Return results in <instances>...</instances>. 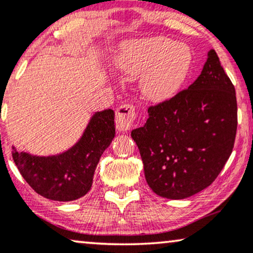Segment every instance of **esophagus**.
I'll use <instances>...</instances> for the list:
<instances>
[{
  "mask_svg": "<svg viewBox=\"0 0 253 253\" xmlns=\"http://www.w3.org/2000/svg\"><path fill=\"white\" fill-rule=\"evenodd\" d=\"M134 119H136V109H134L132 105L126 103V105L121 106L116 110V129L120 132H126L133 126Z\"/></svg>",
  "mask_w": 253,
  "mask_h": 253,
  "instance_id": "obj_1",
  "label": "esophagus"
}]
</instances>
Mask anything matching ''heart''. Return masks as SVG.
Here are the masks:
<instances>
[{
    "instance_id": "b5f03b06",
    "label": "heart",
    "mask_w": 253,
    "mask_h": 253,
    "mask_svg": "<svg viewBox=\"0 0 253 253\" xmlns=\"http://www.w3.org/2000/svg\"><path fill=\"white\" fill-rule=\"evenodd\" d=\"M192 65L191 49L164 37L126 42L117 58V67L124 74H144L140 89L153 102H165L177 95L188 82Z\"/></svg>"
}]
</instances>
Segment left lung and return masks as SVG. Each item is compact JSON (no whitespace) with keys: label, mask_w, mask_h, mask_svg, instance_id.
I'll use <instances>...</instances> for the list:
<instances>
[{"label":"left lung","mask_w":253,"mask_h":253,"mask_svg":"<svg viewBox=\"0 0 253 253\" xmlns=\"http://www.w3.org/2000/svg\"><path fill=\"white\" fill-rule=\"evenodd\" d=\"M236 129L235 87L211 49L193 84L151 106L145 126L131 131V137L153 192L184 199L217 177L233 152Z\"/></svg>","instance_id":"8db88e82"}]
</instances>
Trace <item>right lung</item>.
<instances>
[{
  "mask_svg": "<svg viewBox=\"0 0 253 253\" xmlns=\"http://www.w3.org/2000/svg\"><path fill=\"white\" fill-rule=\"evenodd\" d=\"M113 109L96 112L81 139L68 151L49 157L18 152L12 158L24 179L37 193L57 202L82 198L91 190L100 158L115 137Z\"/></svg>",
  "mask_w": 253,
  "mask_h": 253,
  "instance_id": "add662e5",
  "label": "right lung"
}]
</instances>
